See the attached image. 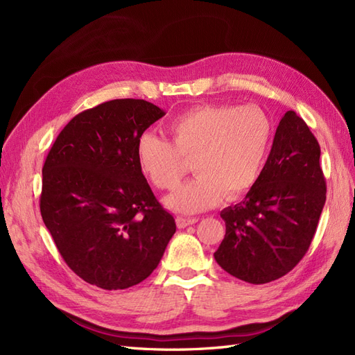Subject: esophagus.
<instances>
[{"label": "esophagus", "instance_id": "34e87169", "mask_svg": "<svg viewBox=\"0 0 355 355\" xmlns=\"http://www.w3.org/2000/svg\"><path fill=\"white\" fill-rule=\"evenodd\" d=\"M198 222V219H196V218H176V225L179 228H187V227H189V225H194V223H197Z\"/></svg>", "mask_w": 355, "mask_h": 355}]
</instances>
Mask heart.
Instances as JSON below:
<instances>
[{"instance_id":"heart-1","label":"heart","mask_w":355,"mask_h":355,"mask_svg":"<svg viewBox=\"0 0 355 355\" xmlns=\"http://www.w3.org/2000/svg\"><path fill=\"white\" fill-rule=\"evenodd\" d=\"M171 144L153 132L136 142L144 176L158 189H175L192 161L197 176L166 198L178 213H198L239 200L261 178L272 139V124L254 105H196L168 124Z\"/></svg>"}]
</instances>
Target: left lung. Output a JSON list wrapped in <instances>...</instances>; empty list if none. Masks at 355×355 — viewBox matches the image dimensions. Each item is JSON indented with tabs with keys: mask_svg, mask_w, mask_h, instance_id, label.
<instances>
[{
	"mask_svg": "<svg viewBox=\"0 0 355 355\" xmlns=\"http://www.w3.org/2000/svg\"><path fill=\"white\" fill-rule=\"evenodd\" d=\"M324 202L320 145L302 118L287 111L257 184L220 211L227 232L214 259L243 282L277 280L308 252Z\"/></svg>",
	"mask_w": 355,
	"mask_h": 355,
	"instance_id": "left-lung-1",
	"label": "left lung"
}]
</instances>
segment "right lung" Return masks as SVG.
Segmentation results:
<instances>
[{"label":"right lung","mask_w":355,"mask_h":355,"mask_svg":"<svg viewBox=\"0 0 355 355\" xmlns=\"http://www.w3.org/2000/svg\"><path fill=\"white\" fill-rule=\"evenodd\" d=\"M164 115L142 99L101 103L75 115L46 158L42 220L63 261L93 286L144 282L176 232L136 159L137 137Z\"/></svg>","instance_id":"obj_1"}]
</instances>
